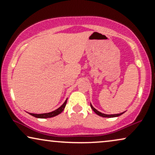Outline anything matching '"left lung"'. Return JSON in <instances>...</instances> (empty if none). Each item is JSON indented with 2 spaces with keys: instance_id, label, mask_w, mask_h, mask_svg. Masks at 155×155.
Returning <instances> with one entry per match:
<instances>
[{
  "instance_id": "left-lung-1",
  "label": "left lung",
  "mask_w": 155,
  "mask_h": 155,
  "mask_svg": "<svg viewBox=\"0 0 155 155\" xmlns=\"http://www.w3.org/2000/svg\"><path fill=\"white\" fill-rule=\"evenodd\" d=\"M90 106H91V108H92V110H93L94 112H95V113L96 114L99 115V116L103 117H109V118H110V117H117L120 116V115H122V114H124V112H122V113H120V114H106L101 113V112H100V111H97V109H95V108H94L93 106H92V104H90Z\"/></svg>"
}]
</instances>
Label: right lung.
I'll return each mask as SVG.
<instances>
[{
	"label": "right lung",
	"instance_id": "add662e5",
	"mask_svg": "<svg viewBox=\"0 0 155 155\" xmlns=\"http://www.w3.org/2000/svg\"><path fill=\"white\" fill-rule=\"evenodd\" d=\"M67 100L68 98L65 100V102L63 103V104L60 107H59L58 109L54 110V111L49 112V113H44V114H33V113H29L30 114L32 115V116L36 117V118H41V119H44V118H50V117H53L57 116V115L60 114L61 112H63V111L65 108V106H66V103H67Z\"/></svg>",
	"mask_w": 155,
	"mask_h": 155
}]
</instances>
